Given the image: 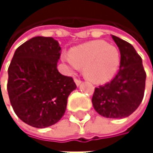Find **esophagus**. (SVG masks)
Here are the masks:
<instances>
[{
	"mask_svg": "<svg viewBox=\"0 0 153 153\" xmlns=\"http://www.w3.org/2000/svg\"><path fill=\"white\" fill-rule=\"evenodd\" d=\"M74 82H75V84H76L78 87L82 83V81L80 79H74Z\"/></svg>",
	"mask_w": 153,
	"mask_h": 153,
	"instance_id": "1",
	"label": "esophagus"
}]
</instances>
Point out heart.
Returning <instances> with one entry per match:
<instances>
[{"instance_id": "obj_1", "label": "heart", "mask_w": 153, "mask_h": 153, "mask_svg": "<svg viewBox=\"0 0 153 153\" xmlns=\"http://www.w3.org/2000/svg\"><path fill=\"white\" fill-rule=\"evenodd\" d=\"M62 61L70 73L84 67V75L95 83H104L117 73L120 65V52L104 41H95L74 48L71 55L64 54Z\"/></svg>"}]
</instances>
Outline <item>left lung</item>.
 <instances>
[{
	"mask_svg": "<svg viewBox=\"0 0 153 153\" xmlns=\"http://www.w3.org/2000/svg\"><path fill=\"white\" fill-rule=\"evenodd\" d=\"M120 52V70L110 82L95 88L92 104L106 118L122 119L140 105L145 88L146 74L141 56L130 43L111 35Z\"/></svg>",
	"mask_w": 153,
	"mask_h": 153,
	"instance_id": "obj_1",
	"label": "left lung"
}]
</instances>
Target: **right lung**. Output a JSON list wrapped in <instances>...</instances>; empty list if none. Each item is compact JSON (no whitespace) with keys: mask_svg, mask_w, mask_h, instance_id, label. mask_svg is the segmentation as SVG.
Here are the masks:
<instances>
[{"mask_svg":"<svg viewBox=\"0 0 153 153\" xmlns=\"http://www.w3.org/2000/svg\"><path fill=\"white\" fill-rule=\"evenodd\" d=\"M60 54L57 41L37 36L16 49L9 66L10 104L17 117L32 127L44 128L59 121L76 89L73 78L57 70Z\"/></svg>","mask_w":153,"mask_h":153,"instance_id":"1","label":"right lung"}]
</instances>
